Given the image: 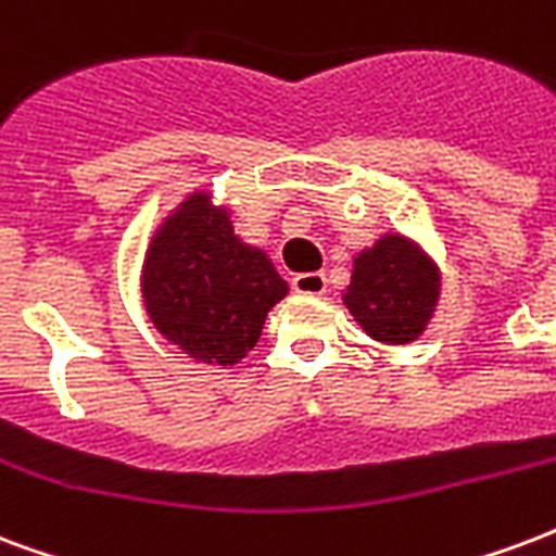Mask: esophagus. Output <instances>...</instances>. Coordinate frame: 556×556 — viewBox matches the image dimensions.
I'll return each instance as SVG.
<instances>
[{
  "instance_id": "1",
  "label": "esophagus",
  "mask_w": 556,
  "mask_h": 556,
  "mask_svg": "<svg viewBox=\"0 0 556 556\" xmlns=\"http://www.w3.org/2000/svg\"><path fill=\"white\" fill-rule=\"evenodd\" d=\"M328 281L323 273H302L293 278V290L302 295H323Z\"/></svg>"
}]
</instances>
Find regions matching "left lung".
<instances>
[{
  "label": "left lung",
  "instance_id": "obj_1",
  "mask_svg": "<svg viewBox=\"0 0 556 556\" xmlns=\"http://www.w3.org/2000/svg\"><path fill=\"white\" fill-rule=\"evenodd\" d=\"M440 266L404 233H383L354 257L352 283L342 293L366 337L387 345L419 340L440 302Z\"/></svg>",
  "mask_w": 556,
  "mask_h": 556
}]
</instances>
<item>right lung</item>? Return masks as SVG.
Here are the masks:
<instances>
[{
  "mask_svg": "<svg viewBox=\"0 0 556 556\" xmlns=\"http://www.w3.org/2000/svg\"><path fill=\"white\" fill-rule=\"evenodd\" d=\"M140 290L149 323L207 366H233L261 340L266 313L290 293L269 254L243 243L207 190L184 199L152 233Z\"/></svg>",
  "mask_w": 556,
  "mask_h": 556,
  "instance_id": "obj_1",
  "label": "right lung"
}]
</instances>
